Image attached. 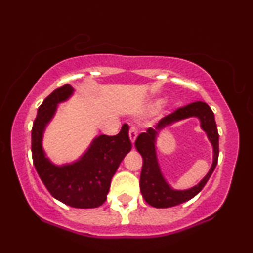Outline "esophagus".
Wrapping results in <instances>:
<instances>
[{
  "label": "esophagus",
  "mask_w": 253,
  "mask_h": 253,
  "mask_svg": "<svg viewBox=\"0 0 253 253\" xmlns=\"http://www.w3.org/2000/svg\"><path fill=\"white\" fill-rule=\"evenodd\" d=\"M128 135H129L130 141H132V144H133L135 141L136 136H138V129H136L135 127H130L129 132H128Z\"/></svg>",
  "instance_id": "1"
}]
</instances>
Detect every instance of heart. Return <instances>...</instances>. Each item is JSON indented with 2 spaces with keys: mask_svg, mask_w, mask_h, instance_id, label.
I'll return each instance as SVG.
<instances>
[{
  "mask_svg": "<svg viewBox=\"0 0 253 253\" xmlns=\"http://www.w3.org/2000/svg\"><path fill=\"white\" fill-rule=\"evenodd\" d=\"M159 103H161V102H159V101H157V102L155 103V106H158V104H159Z\"/></svg>",
  "mask_w": 253,
  "mask_h": 253,
  "instance_id": "heart-1",
  "label": "heart"
}]
</instances>
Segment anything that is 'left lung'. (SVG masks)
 Here are the masks:
<instances>
[{
    "mask_svg": "<svg viewBox=\"0 0 253 253\" xmlns=\"http://www.w3.org/2000/svg\"><path fill=\"white\" fill-rule=\"evenodd\" d=\"M191 116H196L200 119L202 128L208 133L209 138L213 146V164L208 175L195 187L187 191H175L167 184L159 169L155 155V136L159 130L168 124ZM135 147L143 157V169H141L140 173V190L145 201L156 208H169L181 205V203L193 199L194 196L197 195L202 190V188L205 187V184L210 179L217 164V158H219V133H217L214 113L211 112V107L206 102H202V101H196V102L189 103L184 107H179L175 112L162 119L157 124L156 128H149L145 133L139 134L135 140Z\"/></svg>",
    "mask_w": 253,
    "mask_h": 253,
    "instance_id": "8db88e82",
    "label": "left lung"
}]
</instances>
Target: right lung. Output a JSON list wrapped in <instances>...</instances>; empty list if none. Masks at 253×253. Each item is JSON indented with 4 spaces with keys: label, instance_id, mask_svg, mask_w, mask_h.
<instances>
[{
    "label": "right lung",
    "instance_id": "obj_1",
    "mask_svg": "<svg viewBox=\"0 0 253 253\" xmlns=\"http://www.w3.org/2000/svg\"><path fill=\"white\" fill-rule=\"evenodd\" d=\"M74 92L70 84L51 92L38 108L32 127L33 164L45 187L54 199L75 208H96L107 200L110 181L125 156L132 149L128 125L117 135H98L84 155L72 164L62 167L46 158L42 146V133L57 109Z\"/></svg>",
    "mask_w": 253,
    "mask_h": 253
}]
</instances>
